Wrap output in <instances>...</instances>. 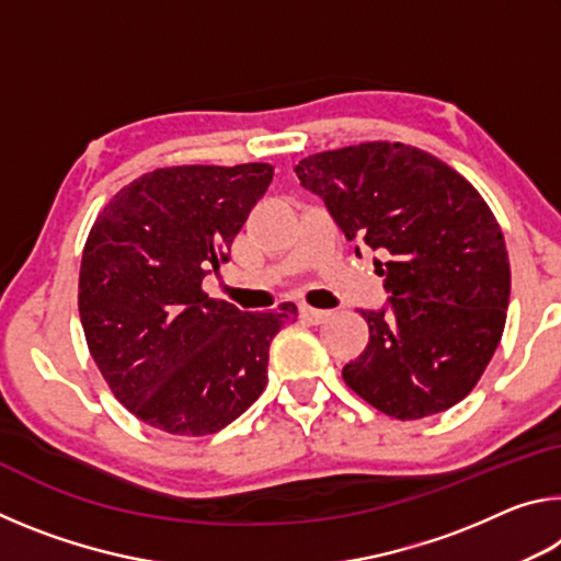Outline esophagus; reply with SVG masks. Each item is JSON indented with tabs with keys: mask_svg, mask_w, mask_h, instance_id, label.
Returning a JSON list of instances; mask_svg holds the SVG:
<instances>
[{
	"mask_svg": "<svg viewBox=\"0 0 561 561\" xmlns=\"http://www.w3.org/2000/svg\"><path fill=\"white\" fill-rule=\"evenodd\" d=\"M299 314L307 321H311V324H321V321H327L331 317V311L314 309V307H307V304H304V307H299Z\"/></svg>",
	"mask_w": 561,
	"mask_h": 561,
	"instance_id": "1",
	"label": "esophagus"
}]
</instances>
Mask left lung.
Instances as JSON below:
<instances>
[{
  "mask_svg": "<svg viewBox=\"0 0 561 561\" xmlns=\"http://www.w3.org/2000/svg\"><path fill=\"white\" fill-rule=\"evenodd\" d=\"M294 173L386 277L383 307L358 309L368 344L341 371L348 388L398 421L460 403L495 354L510 304L507 247L488 203L403 144L327 150Z\"/></svg>",
  "mask_w": 561,
  "mask_h": 561,
  "instance_id": "obj_1",
  "label": "left lung"
}]
</instances>
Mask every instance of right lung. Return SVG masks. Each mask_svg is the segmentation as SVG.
Returning a JSON list of instances; mask_svg holds the SVG:
<instances>
[{
	"label": "right lung",
	"instance_id": "obj_1",
	"mask_svg": "<svg viewBox=\"0 0 561 561\" xmlns=\"http://www.w3.org/2000/svg\"><path fill=\"white\" fill-rule=\"evenodd\" d=\"M267 163L160 168L118 190L83 247L79 314L113 396L158 431L210 435L267 386L270 344L297 307L210 299L232 240L267 193Z\"/></svg>",
	"mask_w": 561,
	"mask_h": 561
}]
</instances>
